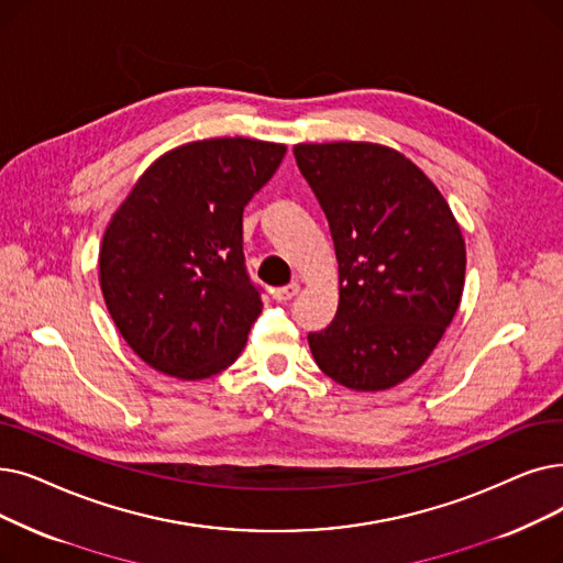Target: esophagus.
Masks as SVG:
<instances>
[{
  "mask_svg": "<svg viewBox=\"0 0 563 563\" xmlns=\"http://www.w3.org/2000/svg\"><path fill=\"white\" fill-rule=\"evenodd\" d=\"M274 299L278 301V303H287L289 299H295L297 295H299V283L295 280V283H289V285H285V287H276L274 291Z\"/></svg>",
  "mask_w": 563,
  "mask_h": 563,
  "instance_id": "obj_1",
  "label": "esophagus"
}]
</instances>
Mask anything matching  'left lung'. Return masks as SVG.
<instances>
[{"label": "left lung", "mask_w": 563, "mask_h": 563, "mask_svg": "<svg viewBox=\"0 0 563 563\" xmlns=\"http://www.w3.org/2000/svg\"><path fill=\"white\" fill-rule=\"evenodd\" d=\"M338 257L333 322L308 333L320 371L352 390L417 373L442 340L464 287V239L437 186L373 142L297 144Z\"/></svg>", "instance_id": "left-lung-1"}]
</instances>
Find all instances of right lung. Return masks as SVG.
<instances>
[{
  "mask_svg": "<svg viewBox=\"0 0 563 563\" xmlns=\"http://www.w3.org/2000/svg\"><path fill=\"white\" fill-rule=\"evenodd\" d=\"M285 144L188 142L154 161L103 234L99 278L114 327L163 375L205 379L236 361L262 312L243 257V207Z\"/></svg>",
  "mask_w": 563,
  "mask_h": 563,
  "instance_id": "right-lung-1",
  "label": "right lung"
}]
</instances>
